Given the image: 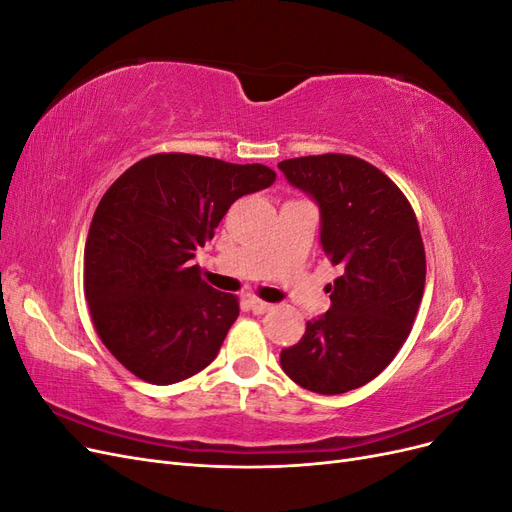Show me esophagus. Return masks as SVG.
<instances>
[{"mask_svg":"<svg viewBox=\"0 0 512 512\" xmlns=\"http://www.w3.org/2000/svg\"><path fill=\"white\" fill-rule=\"evenodd\" d=\"M247 303H250V309H252L254 314H265V312H269V309H273L271 303L262 301V299H256V297H252Z\"/></svg>","mask_w":512,"mask_h":512,"instance_id":"obj_1","label":"esophagus"}]
</instances>
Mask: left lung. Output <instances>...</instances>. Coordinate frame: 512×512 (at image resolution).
Instances as JSON below:
<instances>
[{"instance_id": "obj_1", "label": "left lung", "mask_w": 512, "mask_h": 512, "mask_svg": "<svg viewBox=\"0 0 512 512\" xmlns=\"http://www.w3.org/2000/svg\"><path fill=\"white\" fill-rule=\"evenodd\" d=\"M320 209V245L344 275L331 307L280 354L286 376L307 391L339 395L374 380L412 331L425 290L416 215L397 185L369 162L324 153L277 164Z\"/></svg>"}]
</instances>
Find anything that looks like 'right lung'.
Returning a JSON list of instances; mask_svg holds the SVG:
<instances>
[{"mask_svg":"<svg viewBox=\"0 0 512 512\" xmlns=\"http://www.w3.org/2000/svg\"><path fill=\"white\" fill-rule=\"evenodd\" d=\"M273 181L262 164L156 153L106 190L85 243V299L102 344L134 376L175 384L218 356L239 301L200 280L192 258L237 198Z\"/></svg>","mask_w":512,"mask_h":512,"instance_id":"add662e5","label":"right lung"}]
</instances>
